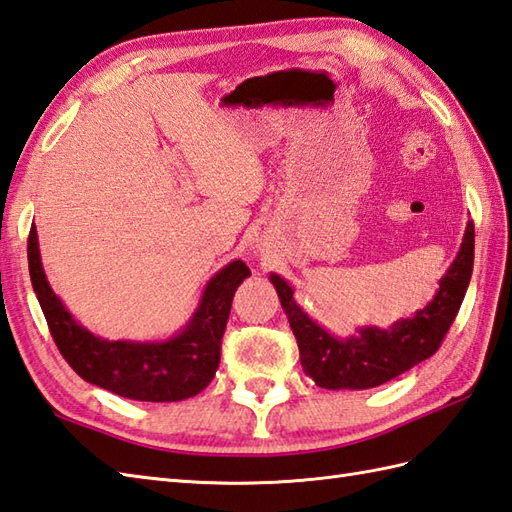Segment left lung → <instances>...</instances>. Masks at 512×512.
<instances>
[{"mask_svg": "<svg viewBox=\"0 0 512 512\" xmlns=\"http://www.w3.org/2000/svg\"><path fill=\"white\" fill-rule=\"evenodd\" d=\"M473 271V223L450 269L439 280V291L413 317L397 319L391 328L360 326L352 336H334L295 302L293 286L278 273H269L284 315L299 345L306 376L321 389L363 391L380 386L430 358L450 330L463 304Z\"/></svg>", "mask_w": 512, "mask_h": 512, "instance_id": "8db88e82", "label": "left lung"}]
</instances>
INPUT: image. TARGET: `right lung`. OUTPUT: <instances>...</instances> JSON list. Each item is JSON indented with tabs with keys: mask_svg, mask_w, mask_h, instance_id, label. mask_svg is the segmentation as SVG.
Wrapping results in <instances>:
<instances>
[{
	"mask_svg": "<svg viewBox=\"0 0 512 512\" xmlns=\"http://www.w3.org/2000/svg\"><path fill=\"white\" fill-rule=\"evenodd\" d=\"M28 267L49 332L71 369L86 382L139 402H180L206 389L219 367L232 297L252 276L243 260H232L206 282L193 315L173 336L110 341L86 330L49 286L36 228L28 239Z\"/></svg>",
	"mask_w": 512,
	"mask_h": 512,
	"instance_id": "add662e5",
	"label": "right lung"
}]
</instances>
